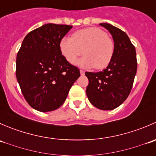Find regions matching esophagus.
<instances>
[{"instance_id":"obj_1","label":"esophagus","mask_w":156,"mask_h":156,"mask_svg":"<svg viewBox=\"0 0 156 156\" xmlns=\"http://www.w3.org/2000/svg\"><path fill=\"white\" fill-rule=\"evenodd\" d=\"M80 73H81V75H84V71L82 70V69H80Z\"/></svg>"}]
</instances>
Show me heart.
<instances>
[{
    "label": "heart",
    "mask_w": 156,
    "mask_h": 156,
    "mask_svg": "<svg viewBox=\"0 0 156 156\" xmlns=\"http://www.w3.org/2000/svg\"><path fill=\"white\" fill-rule=\"evenodd\" d=\"M59 49L70 63H73L82 50L84 56L75 63L80 67L102 69L108 66L114 53V43L106 32L97 28H87L75 31L72 37H63Z\"/></svg>",
    "instance_id": "1"
}]
</instances>
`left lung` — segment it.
<instances>
[{"instance_id": "left-lung-1", "label": "left lung", "mask_w": 156, "mask_h": 156, "mask_svg": "<svg viewBox=\"0 0 156 156\" xmlns=\"http://www.w3.org/2000/svg\"><path fill=\"white\" fill-rule=\"evenodd\" d=\"M114 41V53L108 66L99 72H85L86 94L91 104L102 110H112L127 98L136 73V50L125 31L108 23H100Z\"/></svg>"}]
</instances>
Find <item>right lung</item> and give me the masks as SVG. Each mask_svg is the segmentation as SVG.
Masks as SVG:
<instances>
[{"label":"right lung","mask_w":156,"mask_h":156,"mask_svg":"<svg viewBox=\"0 0 156 156\" xmlns=\"http://www.w3.org/2000/svg\"><path fill=\"white\" fill-rule=\"evenodd\" d=\"M72 26L43 25L25 37L16 56V78L29 106L37 111H53L65 102L80 77L59 49L60 40Z\"/></svg>","instance_id":"add662e5"}]
</instances>
